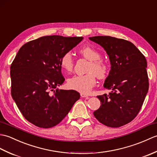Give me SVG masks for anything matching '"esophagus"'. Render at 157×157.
<instances>
[{
  "label": "esophagus",
  "mask_w": 157,
  "mask_h": 157,
  "mask_svg": "<svg viewBox=\"0 0 157 157\" xmlns=\"http://www.w3.org/2000/svg\"><path fill=\"white\" fill-rule=\"evenodd\" d=\"M80 96H82V98H88V95H86V94H83V93H81V94H80Z\"/></svg>",
  "instance_id": "34e87169"
}]
</instances>
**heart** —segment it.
Returning a JSON list of instances; mask_svg holds the SVG:
<instances>
[{"label":"heart","instance_id":"obj_1","mask_svg":"<svg viewBox=\"0 0 157 157\" xmlns=\"http://www.w3.org/2000/svg\"><path fill=\"white\" fill-rule=\"evenodd\" d=\"M79 52L85 58L90 61L88 65V73L83 75H73L67 79V86L70 89L83 94H87L96 84V76L103 79L109 71L107 64L101 60L100 52L90 46H84ZM60 65L65 72L71 71L73 67V58L71 52H66L60 60Z\"/></svg>","mask_w":157,"mask_h":157}]
</instances>
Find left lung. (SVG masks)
I'll return each mask as SVG.
<instances>
[{
  "label": "left lung",
  "mask_w": 157,
  "mask_h": 157,
  "mask_svg": "<svg viewBox=\"0 0 157 157\" xmlns=\"http://www.w3.org/2000/svg\"><path fill=\"white\" fill-rule=\"evenodd\" d=\"M105 49L111 70L104 88L109 94L98 96L101 106L94 112L99 122L111 128L129 123L138 115L148 90L145 56L132 42L109 36L90 37Z\"/></svg>",
  "instance_id": "left-lung-1"
}]
</instances>
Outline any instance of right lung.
Instances as JSON below:
<instances>
[{
  "label": "right lung",
  "instance_id": "1",
  "mask_svg": "<svg viewBox=\"0 0 157 157\" xmlns=\"http://www.w3.org/2000/svg\"><path fill=\"white\" fill-rule=\"evenodd\" d=\"M83 37L46 36L23 45L11 65V95L29 122L50 128L61 122L80 95L58 87L65 79L60 60Z\"/></svg>",
  "mask_w": 157,
  "mask_h": 157
}]
</instances>
